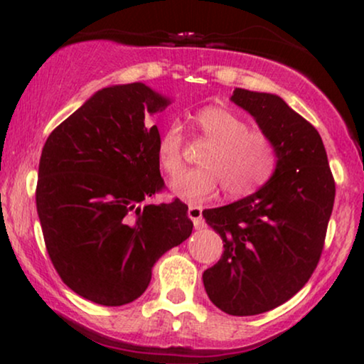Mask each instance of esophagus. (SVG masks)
Segmentation results:
<instances>
[{"mask_svg":"<svg viewBox=\"0 0 364 364\" xmlns=\"http://www.w3.org/2000/svg\"><path fill=\"white\" fill-rule=\"evenodd\" d=\"M188 218L193 222V225L197 228L203 225V220H202V208L197 207V205H191L188 207Z\"/></svg>","mask_w":364,"mask_h":364,"instance_id":"esophagus-1","label":"esophagus"}]
</instances>
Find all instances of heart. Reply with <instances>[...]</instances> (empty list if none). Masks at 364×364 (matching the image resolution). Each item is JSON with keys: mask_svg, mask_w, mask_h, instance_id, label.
Returning a JSON list of instances; mask_svg holds the SVG:
<instances>
[{"mask_svg": "<svg viewBox=\"0 0 364 364\" xmlns=\"http://www.w3.org/2000/svg\"><path fill=\"white\" fill-rule=\"evenodd\" d=\"M196 127L210 144L203 149L202 167L173 177L168 188L173 197L191 203L212 200L223 188L228 198H242L257 192L273 177L278 166L275 144L262 131L223 107H205L196 116ZM183 137L181 127L171 124L161 132L156 147L159 166L168 176L182 166Z\"/></svg>", "mask_w": 364, "mask_h": 364, "instance_id": "1", "label": "heart"}]
</instances>
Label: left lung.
I'll use <instances>...</instances> for the list:
<instances>
[{"label": "left lung", "mask_w": 364, "mask_h": 364, "mask_svg": "<svg viewBox=\"0 0 364 364\" xmlns=\"http://www.w3.org/2000/svg\"><path fill=\"white\" fill-rule=\"evenodd\" d=\"M230 101L270 136L278 166L252 196L202 212L225 248L202 278L217 308L252 316L280 306L310 280L325 243L335 181L320 134L280 96L237 87Z\"/></svg>", "instance_id": "1"}]
</instances>
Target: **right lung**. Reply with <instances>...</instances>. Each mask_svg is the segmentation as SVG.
I'll use <instances>...</instances> for the list:
<instances>
[{"mask_svg": "<svg viewBox=\"0 0 364 364\" xmlns=\"http://www.w3.org/2000/svg\"><path fill=\"white\" fill-rule=\"evenodd\" d=\"M171 99L142 82L104 87L49 134L36 208L49 258L79 296L104 306L137 300L152 267L192 233L187 205L149 203L164 187L157 126Z\"/></svg>", "mask_w": 364, "mask_h": 364, "instance_id": "1", "label": "right lung"}]
</instances>
